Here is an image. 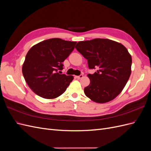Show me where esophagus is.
Masks as SVG:
<instances>
[{
  "mask_svg": "<svg viewBox=\"0 0 151 151\" xmlns=\"http://www.w3.org/2000/svg\"><path fill=\"white\" fill-rule=\"evenodd\" d=\"M76 77L77 79H81V78H83V75L81 74V75H79V76H76Z\"/></svg>",
  "mask_w": 151,
  "mask_h": 151,
  "instance_id": "obj_1",
  "label": "esophagus"
}]
</instances>
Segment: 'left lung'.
Wrapping results in <instances>:
<instances>
[{"label":"left lung","mask_w":151,"mask_h":151,"mask_svg":"<svg viewBox=\"0 0 151 151\" xmlns=\"http://www.w3.org/2000/svg\"><path fill=\"white\" fill-rule=\"evenodd\" d=\"M76 48L88 60L89 68L98 69L88 74L90 84L84 88L86 96L98 103L115 99L131 74L132 57L127 49L120 43L101 38L79 42Z\"/></svg>","instance_id":"obj_1"}]
</instances>
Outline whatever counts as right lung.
<instances>
[{"label": "right lung", "mask_w": 151, "mask_h": 151, "mask_svg": "<svg viewBox=\"0 0 151 151\" xmlns=\"http://www.w3.org/2000/svg\"><path fill=\"white\" fill-rule=\"evenodd\" d=\"M77 42L60 38L44 40L32 47L27 53L22 72L33 92L45 99L62 94L74 79L72 76L60 74L62 62L74 50Z\"/></svg>", "instance_id": "right-lung-1"}]
</instances>
